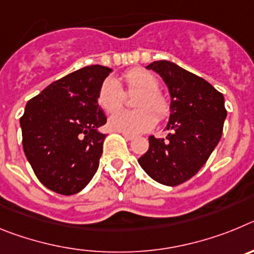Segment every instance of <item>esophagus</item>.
I'll use <instances>...</instances> for the list:
<instances>
[{"instance_id": "esophagus-1", "label": "esophagus", "mask_w": 254, "mask_h": 254, "mask_svg": "<svg viewBox=\"0 0 254 254\" xmlns=\"http://www.w3.org/2000/svg\"><path fill=\"white\" fill-rule=\"evenodd\" d=\"M123 137H125L126 140H128V141H132L134 138L132 134H127V133H123Z\"/></svg>"}]
</instances>
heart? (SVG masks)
I'll return each instance as SVG.
<instances>
[{
  "mask_svg": "<svg viewBox=\"0 0 254 254\" xmlns=\"http://www.w3.org/2000/svg\"><path fill=\"white\" fill-rule=\"evenodd\" d=\"M126 84L129 90L140 91L136 100L138 111L120 109L111 114L108 127L112 131L127 134H138L147 132L156 125V116L164 118L169 113V105L159 93V81L151 72L143 68H133L125 73ZM125 94L120 81L108 77L102 84L98 94L99 104L105 112H113L120 108ZM154 110L155 113L152 112Z\"/></svg>",
  "mask_w": 254,
  "mask_h": 254,
  "instance_id": "obj_1",
  "label": "heart"
}]
</instances>
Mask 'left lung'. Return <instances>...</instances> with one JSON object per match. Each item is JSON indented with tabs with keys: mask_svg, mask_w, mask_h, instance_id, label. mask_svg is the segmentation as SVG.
I'll return each instance as SVG.
<instances>
[{
	"mask_svg": "<svg viewBox=\"0 0 254 254\" xmlns=\"http://www.w3.org/2000/svg\"><path fill=\"white\" fill-rule=\"evenodd\" d=\"M146 68L159 73L169 91V133L150 136L149 150L137 161L154 181L174 187L192 178L217 146L226 118L224 96L170 61H155Z\"/></svg>",
	"mask_w": 254,
	"mask_h": 254,
	"instance_id": "1",
	"label": "left lung"
}]
</instances>
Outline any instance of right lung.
Returning <instances> with one entry per match:
<instances>
[{"instance_id": "1", "label": "right lung", "mask_w": 254, "mask_h": 254, "mask_svg": "<svg viewBox=\"0 0 254 254\" xmlns=\"http://www.w3.org/2000/svg\"><path fill=\"white\" fill-rule=\"evenodd\" d=\"M113 69L93 64L52 82L20 118L24 152L40 183L56 193L84 190L99 168L107 117L99 89Z\"/></svg>"}]
</instances>
